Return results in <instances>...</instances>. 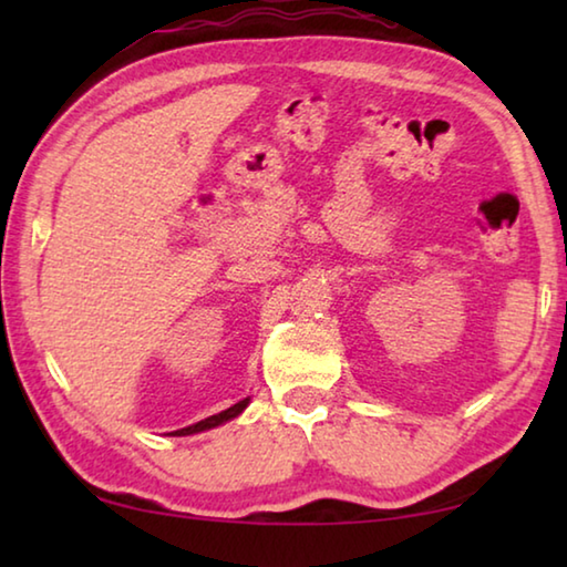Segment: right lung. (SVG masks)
Listing matches in <instances>:
<instances>
[{"mask_svg":"<svg viewBox=\"0 0 567 567\" xmlns=\"http://www.w3.org/2000/svg\"><path fill=\"white\" fill-rule=\"evenodd\" d=\"M249 405V398H245V400H239L237 405H233V408H227V410H223V412H217V415H213V417H205V420H199V422H195V425H189V427H182V430H175V433H169V435H177V437H182V435H195V433H203V430H209V427H217V425H223V422H227V420H233V417H237L239 412H243L245 408Z\"/></svg>","mask_w":567,"mask_h":567,"instance_id":"right-lung-1","label":"right lung"}]
</instances>
